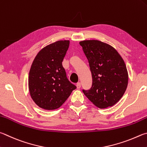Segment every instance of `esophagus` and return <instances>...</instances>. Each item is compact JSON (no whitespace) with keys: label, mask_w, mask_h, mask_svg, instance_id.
I'll return each mask as SVG.
<instances>
[{"label":"esophagus","mask_w":147,"mask_h":147,"mask_svg":"<svg viewBox=\"0 0 147 147\" xmlns=\"http://www.w3.org/2000/svg\"><path fill=\"white\" fill-rule=\"evenodd\" d=\"M76 87H77V89H80V88L81 87V83L80 82H78L76 84Z\"/></svg>","instance_id":"34e87169"}]
</instances>
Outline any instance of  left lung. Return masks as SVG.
I'll return each mask as SVG.
<instances>
[{
	"label": "left lung",
	"mask_w": 147,
	"mask_h": 147,
	"mask_svg": "<svg viewBox=\"0 0 147 147\" xmlns=\"http://www.w3.org/2000/svg\"><path fill=\"white\" fill-rule=\"evenodd\" d=\"M89 62L91 87L82 91L98 107L105 109L118 102L128 85V73L121 56L114 47L99 40L80 42Z\"/></svg>",
	"instance_id": "obj_1"
}]
</instances>
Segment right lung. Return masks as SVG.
<instances>
[{
  "mask_svg": "<svg viewBox=\"0 0 147 147\" xmlns=\"http://www.w3.org/2000/svg\"><path fill=\"white\" fill-rule=\"evenodd\" d=\"M69 40L54 42L36 56L29 74V90L37 105L46 110L59 108L76 88L67 77L62 65Z\"/></svg>",
  "mask_w": 147,
  "mask_h": 147,
  "instance_id": "obj_1",
  "label": "right lung"
}]
</instances>
